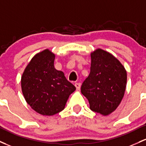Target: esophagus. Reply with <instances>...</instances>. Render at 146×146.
<instances>
[{
	"label": "esophagus",
	"mask_w": 146,
	"mask_h": 146,
	"mask_svg": "<svg viewBox=\"0 0 146 146\" xmlns=\"http://www.w3.org/2000/svg\"><path fill=\"white\" fill-rule=\"evenodd\" d=\"M81 83H75V87L76 88V90H79L80 88H81Z\"/></svg>",
	"instance_id": "esophagus-1"
}]
</instances>
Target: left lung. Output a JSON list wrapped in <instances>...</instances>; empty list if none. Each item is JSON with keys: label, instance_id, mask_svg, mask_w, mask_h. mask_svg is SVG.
Listing matches in <instances>:
<instances>
[{"label": "left lung", "instance_id": "left-lung-1", "mask_svg": "<svg viewBox=\"0 0 146 146\" xmlns=\"http://www.w3.org/2000/svg\"><path fill=\"white\" fill-rule=\"evenodd\" d=\"M127 72L119 60L109 52L97 49L91 53L90 72L83 81L81 93L93 112L108 115L124 96Z\"/></svg>", "mask_w": 146, "mask_h": 146}]
</instances>
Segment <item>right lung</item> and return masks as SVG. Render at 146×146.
<instances>
[{
  "label": "right lung",
  "mask_w": 146,
  "mask_h": 146,
  "mask_svg": "<svg viewBox=\"0 0 146 146\" xmlns=\"http://www.w3.org/2000/svg\"><path fill=\"white\" fill-rule=\"evenodd\" d=\"M55 55L49 50L36 54L21 77V88L25 101L34 110L52 116L64 109L69 96L76 88L56 70Z\"/></svg>",
  "instance_id": "add662e5"
}]
</instances>
